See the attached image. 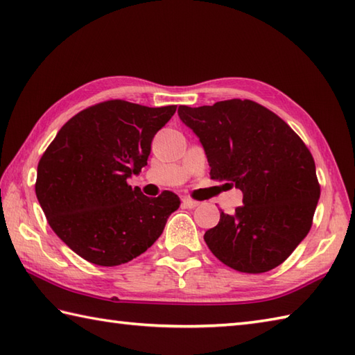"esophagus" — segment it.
Masks as SVG:
<instances>
[{
  "mask_svg": "<svg viewBox=\"0 0 355 355\" xmlns=\"http://www.w3.org/2000/svg\"><path fill=\"white\" fill-rule=\"evenodd\" d=\"M182 205H184L185 208H196V207L199 205V202L191 199V198H184V199H182Z\"/></svg>",
  "mask_w": 355,
  "mask_h": 355,
  "instance_id": "esophagus-1",
  "label": "esophagus"
}]
</instances>
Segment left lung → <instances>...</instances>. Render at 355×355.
<instances>
[{
	"instance_id": "obj_1",
	"label": "left lung",
	"mask_w": 355,
	"mask_h": 355,
	"mask_svg": "<svg viewBox=\"0 0 355 355\" xmlns=\"http://www.w3.org/2000/svg\"><path fill=\"white\" fill-rule=\"evenodd\" d=\"M179 118L199 136L209 178L243 193V205L204 239L222 263L241 272L276 268L313 225L320 184L311 151L276 113L250 99L179 107ZM222 185V187H223Z\"/></svg>"
}]
</instances>
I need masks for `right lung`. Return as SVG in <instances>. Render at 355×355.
Listing matches in <instances>:
<instances>
[{
    "label": "right lung",
    "mask_w": 355,
    "mask_h": 355,
    "mask_svg": "<svg viewBox=\"0 0 355 355\" xmlns=\"http://www.w3.org/2000/svg\"><path fill=\"white\" fill-rule=\"evenodd\" d=\"M175 112L176 105L104 101L69 119L41 156L36 198L56 236L87 262H130L179 208L173 191L147 198L127 184L147 165L151 141Z\"/></svg>",
    "instance_id": "add662e5"
}]
</instances>
